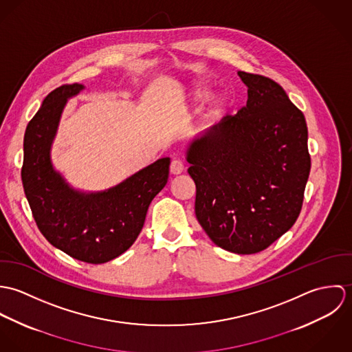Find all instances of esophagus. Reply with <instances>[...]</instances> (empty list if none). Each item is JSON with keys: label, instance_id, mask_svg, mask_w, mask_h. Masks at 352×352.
Segmentation results:
<instances>
[{"label": "esophagus", "instance_id": "34e87169", "mask_svg": "<svg viewBox=\"0 0 352 352\" xmlns=\"http://www.w3.org/2000/svg\"><path fill=\"white\" fill-rule=\"evenodd\" d=\"M184 170V162L182 160H172L170 162V173L172 175H180Z\"/></svg>", "mask_w": 352, "mask_h": 352}]
</instances>
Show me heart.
I'll list each match as a JSON object with an SVG mask.
<instances>
[{
	"label": "heart",
	"instance_id": "1",
	"mask_svg": "<svg viewBox=\"0 0 352 352\" xmlns=\"http://www.w3.org/2000/svg\"><path fill=\"white\" fill-rule=\"evenodd\" d=\"M207 94H208V89H207L206 87H203V85H199V87L197 88V91H195V98H197V100H201L203 98H206ZM218 112H219V104H218V102H214V104L211 105L210 115H211V116H215Z\"/></svg>",
	"mask_w": 352,
	"mask_h": 352
}]
</instances>
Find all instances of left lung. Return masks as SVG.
Instances as JSON below:
<instances>
[{"label": "left lung", "instance_id": "left-lung-1", "mask_svg": "<svg viewBox=\"0 0 352 352\" xmlns=\"http://www.w3.org/2000/svg\"><path fill=\"white\" fill-rule=\"evenodd\" d=\"M237 74L248 88L247 105L194 140L187 161L207 236L225 251L251 254L296 223L310 155L305 116L285 89L264 76Z\"/></svg>", "mask_w": 352, "mask_h": 352}]
</instances>
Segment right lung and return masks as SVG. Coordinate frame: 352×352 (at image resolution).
Here are the masks:
<instances>
[{
  "label": "right lung",
  "mask_w": 352,
  "mask_h": 352,
  "mask_svg": "<svg viewBox=\"0 0 352 352\" xmlns=\"http://www.w3.org/2000/svg\"><path fill=\"white\" fill-rule=\"evenodd\" d=\"M84 89L62 85L46 96L27 126L21 180L34 219L52 247L80 261L101 264L127 251L140 236L149 204L165 187L164 157L101 192L70 187L51 162L50 151L67 99Z\"/></svg>",
  "instance_id": "1"
}]
</instances>
